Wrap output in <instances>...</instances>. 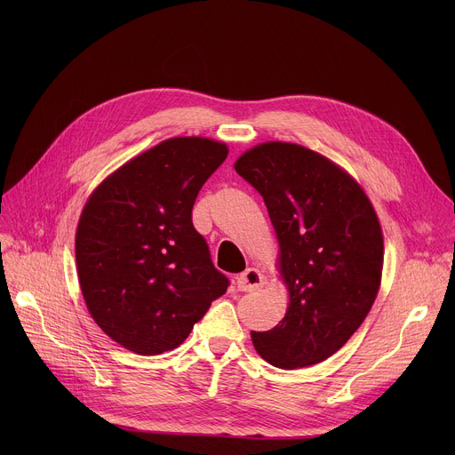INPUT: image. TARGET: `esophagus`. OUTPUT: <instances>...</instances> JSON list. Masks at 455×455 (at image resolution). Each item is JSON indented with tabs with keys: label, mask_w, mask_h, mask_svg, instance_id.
Wrapping results in <instances>:
<instances>
[{
	"label": "esophagus",
	"mask_w": 455,
	"mask_h": 455,
	"mask_svg": "<svg viewBox=\"0 0 455 455\" xmlns=\"http://www.w3.org/2000/svg\"><path fill=\"white\" fill-rule=\"evenodd\" d=\"M263 274L257 268H246L243 274L237 275V290L239 291H253L259 290L263 284Z\"/></svg>",
	"instance_id": "obj_1"
}]
</instances>
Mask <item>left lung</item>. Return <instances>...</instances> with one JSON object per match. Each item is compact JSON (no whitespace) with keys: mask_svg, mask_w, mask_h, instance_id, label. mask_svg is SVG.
I'll use <instances>...</instances> for the list:
<instances>
[{"mask_svg":"<svg viewBox=\"0 0 455 455\" xmlns=\"http://www.w3.org/2000/svg\"><path fill=\"white\" fill-rule=\"evenodd\" d=\"M261 194L279 241L290 302L255 351L281 369L320 363L362 326L381 284L383 234L360 183L304 146L263 142L234 164Z\"/></svg>","mask_w":455,"mask_h":455,"instance_id":"obj_1","label":"left lung"}]
</instances>
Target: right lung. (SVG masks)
Instances as JSON below:
<instances>
[{"instance_id": "add662e5", "label": "right lung", "mask_w": 455, "mask_h": 455, "mask_svg": "<svg viewBox=\"0 0 455 455\" xmlns=\"http://www.w3.org/2000/svg\"><path fill=\"white\" fill-rule=\"evenodd\" d=\"M225 142L174 137L102 180L76 232L79 286L97 326L142 356L176 349L228 279L192 225V205L225 162Z\"/></svg>"}]
</instances>
